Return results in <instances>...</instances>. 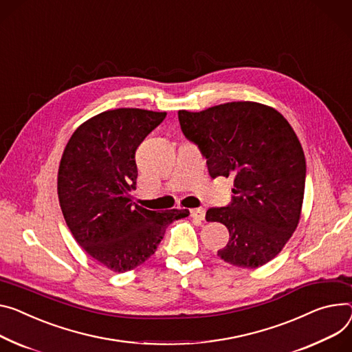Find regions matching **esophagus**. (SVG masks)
<instances>
[{
	"instance_id": "34e87169",
	"label": "esophagus",
	"mask_w": 352,
	"mask_h": 352,
	"mask_svg": "<svg viewBox=\"0 0 352 352\" xmlns=\"http://www.w3.org/2000/svg\"><path fill=\"white\" fill-rule=\"evenodd\" d=\"M190 215L196 221H203L206 217V210L204 208H193L190 210Z\"/></svg>"
}]
</instances>
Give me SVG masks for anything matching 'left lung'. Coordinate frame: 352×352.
<instances>
[{
    "label": "left lung",
    "instance_id": "8db88e82",
    "mask_svg": "<svg viewBox=\"0 0 352 352\" xmlns=\"http://www.w3.org/2000/svg\"><path fill=\"white\" fill-rule=\"evenodd\" d=\"M177 116L210 176L234 179L231 201L206 212L207 221L230 231L217 255L239 267L262 266L282 251L300 219L306 159L293 128L274 108L251 101Z\"/></svg>",
    "mask_w": 352,
    "mask_h": 352
}]
</instances>
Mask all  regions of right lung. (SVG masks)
Masks as SVG:
<instances>
[{"label":"right lung","instance_id":"right-lung-1","mask_svg":"<svg viewBox=\"0 0 352 352\" xmlns=\"http://www.w3.org/2000/svg\"><path fill=\"white\" fill-rule=\"evenodd\" d=\"M165 117L140 108L101 113L73 132L60 160L58 195L66 224L78 245L114 272L148 261L166 227L188 215L131 200L138 177L135 152Z\"/></svg>","mask_w":352,"mask_h":352}]
</instances>
